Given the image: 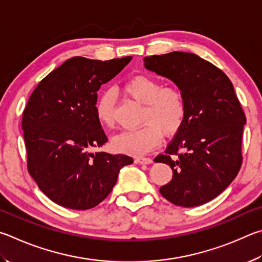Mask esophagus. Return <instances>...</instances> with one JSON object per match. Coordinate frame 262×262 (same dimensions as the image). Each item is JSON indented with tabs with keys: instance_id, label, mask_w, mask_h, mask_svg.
<instances>
[{
	"instance_id": "34e87169",
	"label": "esophagus",
	"mask_w": 262,
	"mask_h": 262,
	"mask_svg": "<svg viewBox=\"0 0 262 262\" xmlns=\"http://www.w3.org/2000/svg\"><path fill=\"white\" fill-rule=\"evenodd\" d=\"M135 162L139 163V164H150L153 162V160L149 159V158H137L135 160Z\"/></svg>"
}]
</instances>
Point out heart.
<instances>
[{
  "instance_id": "b5f03b06",
  "label": "heart",
  "mask_w": 262,
  "mask_h": 262,
  "mask_svg": "<svg viewBox=\"0 0 262 262\" xmlns=\"http://www.w3.org/2000/svg\"><path fill=\"white\" fill-rule=\"evenodd\" d=\"M123 91L136 102L144 104L140 114V123L144 125L115 136L112 146L116 152L141 157L161 143V134L171 136L180 130L185 117V102L175 87H161L154 78L139 75L124 82ZM95 113L102 125H114L112 94L107 92L101 95Z\"/></svg>"
}]
</instances>
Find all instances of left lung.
Returning <instances> with one entry per match:
<instances>
[{
	"label": "left lung",
	"mask_w": 262,
	"mask_h": 262,
	"mask_svg": "<svg viewBox=\"0 0 262 262\" xmlns=\"http://www.w3.org/2000/svg\"><path fill=\"white\" fill-rule=\"evenodd\" d=\"M144 67L170 79L184 98L185 117L155 162L172 170L160 193L173 205L195 207L216 198L242 166L245 114L226 73L198 55L172 52L144 58Z\"/></svg>",
	"instance_id": "left-lung-1"
}]
</instances>
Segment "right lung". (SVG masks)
Masks as SVG:
<instances>
[{
	"label": "right lung",
	"instance_id": "add662e5",
	"mask_svg": "<svg viewBox=\"0 0 262 262\" xmlns=\"http://www.w3.org/2000/svg\"><path fill=\"white\" fill-rule=\"evenodd\" d=\"M131 59L69 58L30 96L21 122L27 167L39 189L59 206L95 207L112 192L119 170L134 162L127 155L92 152L108 140L96 118V92Z\"/></svg>",
	"mask_w": 262,
	"mask_h": 262
}]
</instances>
